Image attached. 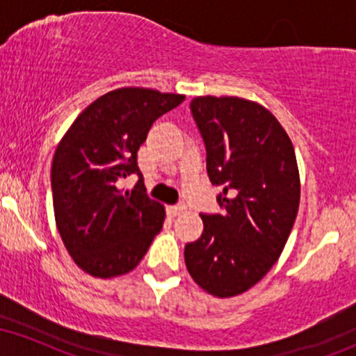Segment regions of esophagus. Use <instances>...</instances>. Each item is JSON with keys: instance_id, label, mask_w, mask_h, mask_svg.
I'll list each match as a JSON object with an SVG mask.
<instances>
[{"instance_id": "esophagus-1", "label": "esophagus", "mask_w": 356, "mask_h": 356, "mask_svg": "<svg viewBox=\"0 0 356 356\" xmlns=\"http://www.w3.org/2000/svg\"><path fill=\"white\" fill-rule=\"evenodd\" d=\"M184 211H186V204H175V206L169 207V214L172 216V218H175V216H181Z\"/></svg>"}]
</instances>
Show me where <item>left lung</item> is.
<instances>
[{
  "instance_id": "obj_1",
  "label": "left lung",
  "mask_w": 356,
  "mask_h": 356,
  "mask_svg": "<svg viewBox=\"0 0 356 356\" xmlns=\"http://www.w3.org/2000/svg\"><path fill=\"white\" fill-rule=\"evenodd\" d=\"M191 112L206 145L207 175L224 214H201V238L186 244L192 280L218 298L263 280L283 252L300 207V172L286 130L256 102L195 97Z\"/></svg>"
}]
</instances>
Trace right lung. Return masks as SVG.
Here are the masks:
<instances>
[{
    "instance_id": "add662e5",
    "label": "right lung",
    "mask_w": 356,
    "mask_h": 356,
    "mask_svg": "<svg viewBox=\"0 0 356 356\" xmlns=\"http://www.w3.org/2000/svg\"><path fill=\"white\" fill-rule=\"evenodd\" d=\"M186 97L125 87L105 93L75 118L51 164L56 227L75 264L95 277L132 271L162 229L165 211L145 194L137 152L159 117ZM139 175L132 193L116 182Z\"/></svg>"
}]
</instances>
